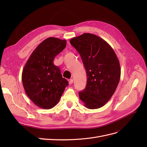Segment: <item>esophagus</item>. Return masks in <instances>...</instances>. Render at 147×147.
Returning <instances> with one entry per match:
<instances>
[{"instance_id": "34e87169", "label": "esophagus", "mask_w": 147, "mask_h": 147, "mask_svg": "<svg viewBox=\"0 0 147 147\" xmlns=\"http://www.w3.org/2000/svg\"><path fill=\"white\" fill-rule=\"evenodd\" d=\"M73 82H74V80L72 79H70L69 80V83L70 84H72L73 83Z\"/></svg>"}]
</instances>
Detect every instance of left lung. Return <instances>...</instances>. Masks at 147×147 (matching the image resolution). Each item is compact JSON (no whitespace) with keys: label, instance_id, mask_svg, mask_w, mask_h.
Returning a JSON list of instances; mask_svg holds the SVG:
<instances>
[{"label":"left lung","instance_id":"8db88e82","mask_svg":"<svg viewBox=\"0 0 147 147\" xmlns=\"http://www.w3.org/2000/svg\"><path fill=\"white\" fill-rule=\"evenodd\" d=\"M70 43L81 56L87 75L85 89L79 97L89 109L103 107L116 90L121 70L113 48L97 35L84 33L70 39Z\"/></svg>","mask_w":147,"mask_h":147}]
</instances>
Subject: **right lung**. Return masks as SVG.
Listing matches in <instances>:
<instances>
[{
  "label": "right lung",
  "instance_id": "1",
  "mask_svg": "<svg viewBox=\"0 0 147 147\" xmlns=\"http://www.w3.org/2000/svg\"><path fill=\"white\" fill-rule=\"evenodd\" d=\"M65 47V40L49 37L35 49L24 67L22 82L25 92L40 108L54 107L69 85L60 69L53 63Z\"/></svg>",
  "mask_w": 147,
  "mask_h": 147
}]
</instances>
